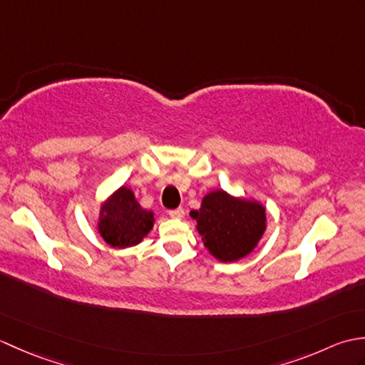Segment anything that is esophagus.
I'll return each mask as SVG.
<instances>
[{
  "mask_svg": "<svg viewBox=\"0 0 365 365\" xmlns=\"http://www.w3.org/2000/svg\"><path fill=\"white\" fill-rule=\"evenodd\" d=\"M183 215H185V212H183L182 207L174 208V210H169V216H170V218H174V220H182Z\"/></svg>",
  "mask_w": 365,
  "mask_h": 365,
  "instance_id": "1",
  "label": "esophagus"
}]
</instances>
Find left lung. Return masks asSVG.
Segmentation results:
<instances>
[{
  "label": "left lung",
  "instance_id": "obj_1",
  "mask_svg": "<svg viewBox=\"0 0 365 365\" xmlns=\"http://www.w3.org/2000/svg\"><path fill=\"white\" fill-rule=\"evenodd\" d=\"M204 246L220 262H237L250 255L267 230V208L255 199L213 190L191 210Z\"/></svg>",
  "mask_w": 365,
  "mask_h": 365
}]
</instances>
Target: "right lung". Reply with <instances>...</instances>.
<instances>
[{"label":"right lung","instance_id":"right-lung-1","mask_svg":"<svg viewBox=\"0 0 365 365\" xmlns=\"http://www.w3.org/2000/svg\"><path fill=\"white\" fill-rule=\"evenodd\" d=\"M155 213L139 205L135 192L122 185L98 205L97 232L111 247L136 246L150 234Z\"/></svg>","mask_w":365,"mask_h":365}]
</instances>
